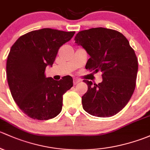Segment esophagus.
Listing matches in <instances>:
<instances>
[{
	"label": "esophagus",
	"instance_id": "1",
	"mask_svg": "<svg viewBox=\"0 0 150 150\" xmlns=\"http://www.w3.org/2000/svg\"><path fill=\"white\" fill-rule=\"evenodd\" d=\"M80 81H80L79 79H74L73 83H74V85H76V84H77L79 82H80Z\"/></svg>",
	"mask_w": 150,
	"mask_h": 150
}]
</instances>
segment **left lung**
<instances>
[{
    "mask_svg": "<svg viewBox=\"0 0 150 150\" xmlns=\"http://www.w3.org/2000/svg\"><path fill=\"white\" fill-rule=\"evenodd\" d=\"M75 43L90 58L86 69L102 72L103 81L84 80L88 90L81 98L83 108L90 115L107 118L127 105L136 86L138 60L129 42L121 32L98 27L78 32Z\"/></svg>",
    "mask_w": 150,
    "mask_h": 150,
    "instance_id": "1",
    "label": "left lung"
}]
</instances>
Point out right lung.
Listing matches in <instances>:
<instances>
[{"instance_id":"add662e5","label":"right lung","mask_w":150,"mask_h":150,"mask_svg":"<svg viewBox=\"0 0 150 150\" xmlns=\"http://www.w3.org/2000/svg\"><path fill=\"white\" fill-rule=\"evenodd\" d=\"M74 34L50 28L32 31L11 48L6 62L9 89L18 108L32 119H51L62 110L63 95L73 86V79L66 76L55 81L45 71Z\"/></svg>"}]
</instances>
